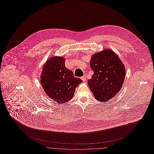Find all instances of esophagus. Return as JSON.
<instances>
[{
	"instance_id": "1",
	"label": "esophagus",
	"mask_w": 154,
	"mask_h": 154,
	"mask_svg": "<svg viewBox=\"0 0 154 154\" xmlns=\"http://www.w3.org/2000/svg\"><path fill=\"white\" fill-rule=\"evenodd\" d=\"M81 79H82V80L84 82H85V81H86V76H82V77L81 78Z\"/></svg>"
}]
</instances>
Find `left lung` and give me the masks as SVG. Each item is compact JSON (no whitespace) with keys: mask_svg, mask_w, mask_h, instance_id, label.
Here are the masks:
<instances>
[{"mask_svg":"<svg viewBox=\"0 0 154 154\" xmlns=\"http://www.w3.org/2000/svg\"><path fill=\"white\" fill-rule=\"evenodd\" d=\"M90 66L94 74L88 84L95 98L106 102L115 97L122 87L126 75L125 67L117 54L110 49L95 53Z\"/></svg>","mask_w":154,"mask_h":154,"instance_id":"1","label":"left lung"}]
</instances>
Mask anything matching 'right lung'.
<instances>
[{
	"label": "right lung",
	"mask_w": 154,
	"mask_h": 154,
	"mask_svg": "<svg viewBox=\"0 0 154 154\" xmlns=\"http://www.w3.org/2000/svg\"><path fill=\"white\" fill-rule=\"evenodd\" d=\"M63 57H52L47 61L43 68L41 84L44 92L59 104L70 101L75 89L82 81L73 76L67 69Z\"/></svg>",
	"instance_id": "add662e5"
}]
</instances>
